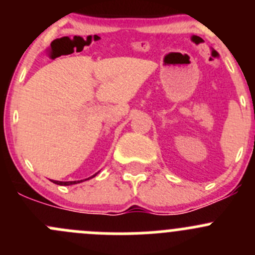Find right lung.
Listing matches in <instances>:
<instances>
[{
    "label": "right lung",
    "mask_w": 255,
    "mask_h": 255,
    "mask_svg": "<svg viewBox=\"0 0 255 255\" xmlns=\"http://www.w3.org/2000/svg\"><path fill=\"white\" fill-rule=\"evenodd\" d=\"M96 174H99V173H96ZM96 174L92 176H90V177H87V179H85V180H89V179H91V177L96 176ZM51 181L56 185H61V186H69V185H75V184H79V182H82L84 180H78V181H56V180H51Z\"/></svg>",
    "instance_id": "1"
}]
</instances>
